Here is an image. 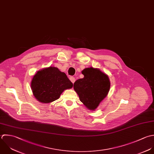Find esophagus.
Segmentation results:
<instances>
[{"label": "esophagus", "mask_w": 154, "mask_h": 154, "mask_svg": "<svg viewBox=\"0 0 154 154\" xmlns=\"http://www.w3.org/2000/svg\"><path fill=\"white\" fill-rule=\"evenodd\" d=\"M69 80H71V82L72 83H74L75 82V79L74 77H69Z\"/></svg>", "instance_id": "esophagus-1"}]
</instances>
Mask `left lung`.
<instances>
[{
	"label": "left lung",
	"mask_w": 154,
	"mask_h": 154,
	"mask_svg": "<svg viewBox=\"0 0 154 154\" xmlns=\"http://www.w3.org/2000/svg\"><path fill=\"white\" fill-rule=\"evenodd\" d=\"M82 73L84 77L75 82L74 89L86 108L94 111L108 95L110 79L100 69L93 67L84 69Z\"/></svg>",
	"instance_id": "obj_1"
}]
</instances>
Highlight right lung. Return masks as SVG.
Returning <instances> with one entry per match:
<instances>
[{"instance_id": "obj_1", "label": "right lung", "mask_w": 154, "mask_h": 154, "mask_svg": "<svg viewBox=\"0 0 154 154\" xmlns=\"http://www.w3.org/2000/svg\"><path fill=\"white\" fill-rule=\"evenodd\" d=\"M72 86L73 84L65 73L54 66L44 68L37 71L30 83L33 95L39 102L44 104L59 99L65 90Z\"/></svg>"}]
</instances>
